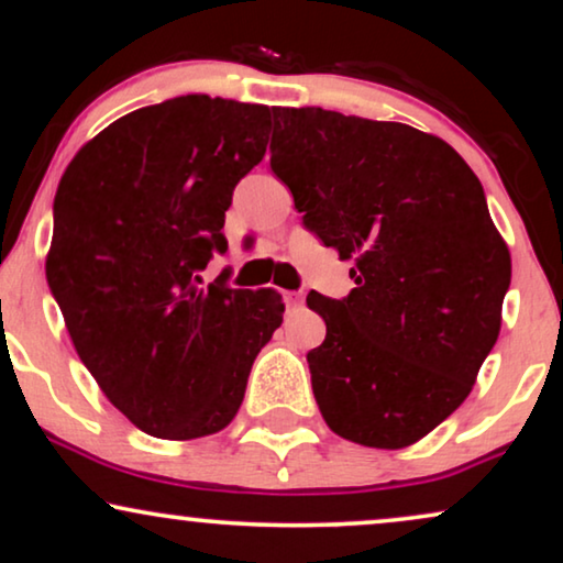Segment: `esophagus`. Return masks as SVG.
<instances>
[{
    "label": "esophagus",
    "instance_id": "34e87169",
    "mask_svg": "<svg viewBox=\"0 0 563 563\" xmlns=\"http://www.w3.org/2000/svg\"><path fill=\"white\" fill-rule=\"evenodd\" d=\"M284 302H287V307H299L305 302V295L302 291H284Z\"/></svg>",
    "mask_w": 563,
    "mask_h": 563
}]
</instances>
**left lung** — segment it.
I'll list each match as a JSON object with an SVG mask.
<instances>
[{
	"mask_svg": "<svg viewBox=\"0 0 563 563\" xmlns=\"http://www.w3.org/2000/svg\"><path fill=\"white\" fill-rule=\"evenodd\" d=\"M272 168L353 261L349 297L307 295L328 328L307 353L322 418L368 449L412 445L468 397L503 325L512 264L479 179L441 137L322 107H276Z\"/></svg>",
	"mask_w": 563,
	"mask_h": 563,
	"instance_id": "8db88e82",
	"label": "left lung"
}]
</instances>
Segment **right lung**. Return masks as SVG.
Returning a JSON list of instances; mask_svg holds the SVG:
<instances>
[{"label": "right lung", "mask_w": 563, "mask_h": 563, "mask_svg": "<svg viewBox=\"0 0 563 563\" xmlns=\"http://www.w3.org/2000/svg\"><path fill=\"white\" fill-rule=\"evenodd\" d=\"M268 118L207 95L141 107L91 137L58 184L48 287L99 389L148 435L225 428L282 325L276 289L199 279L228 249L225 210L264 158Z\"/></svg>", "instance_id": "1"}]
</instances>
